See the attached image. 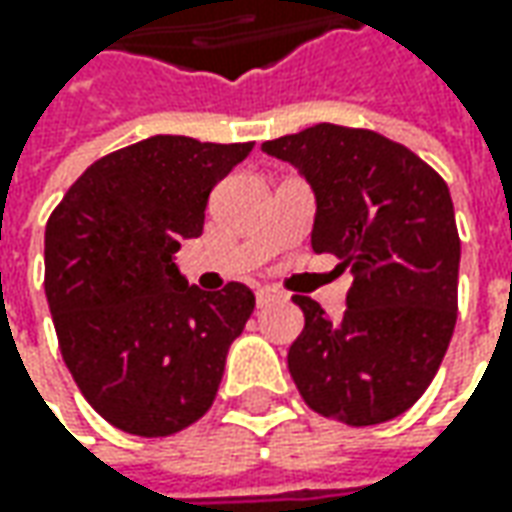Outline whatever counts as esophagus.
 Returning <instances> with one entry per match:
<instances>
[{
  "mask_svg": "<svg viewBox=\"0 0 512 512\" xmlns=\"http://www.w3.org/2000/svg\"><path fill=\"white\" fill-rule=\"evenodd\" d=\"M276 299H279V293H276L273 287H259V290H256V302H259V307L270 305V302H276Z\"/></svg>",
  "mask_w": 512,
  "mask_h": 512,
  "instance_id": "esophagus-1",
  "label": "esophagus"
}]
</instances>
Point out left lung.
Segmentation results:
<instances>
[{
	"label": "left lung",
	"mask_w": 512,
	"mask_h": 512,
	"mask_svg": "<svg viewBox=\"0 0 512 512\" xmlns=\"http://www.w3.org/2000/svg\"><path fill=\"white\" fill-rule=\"evenodd\" d=\"M299 170L313 199L316 253L353 273L333 322L293 296L305 330L287 370L310 410L367 427L402 416L433 382L456 327L459 230L442 176L373 130L313 125L262 145Z\"/></svg>",
	"instance_id": "8db88e82"
}]
</instances>
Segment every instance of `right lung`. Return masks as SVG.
Returning a JSON list of instances; mask_svg holds the SVG:
<instances>
[{"label": "right lung", "instance_id": "right-lung-1", "mask_svg": "<svg viewBox=\"0 0 512 512\" xmlns=\"http://www.w3.org/2000/svg\"><path fill=\"white\" fill-rule=\"evenodd\" d=\"M250 150L150 136L93 162L50 213L45 293L62 359L125 433H179L216 399L256 299L242 282L187 285L176 250L202 236L210 190Z\"/></svg>", "mask_w": 512, "mask_h": 512}]
</instances>
